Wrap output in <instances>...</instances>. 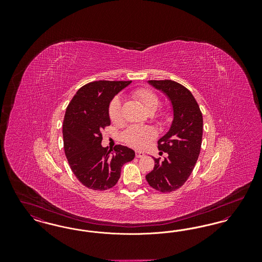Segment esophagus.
<instances>
[{"label": "esophagus", "instance_id": "34e87169", "mask_svg": "<svg viewBox=\"0 0 262 262\" xmlns=\"http://www.w3.org/2000/svg\"><path fill=\"white\" fill-rule=\"evenodd\" d=\"M136 156H137V158H141V157L144 156V152H142L140 150H137L136 151Z\"/></svg>", "mask_w": 262, "mask_h": 262}]
</instances>
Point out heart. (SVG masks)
Masks as SVG:
<instances>
[{"label":"heart","mask_w":262,"mask_h":262,"mask_svg":"<svg viewBox=\"0 0 262 262\" xmlns=\"http://www.w3.org/2000/svg\"><path fill=\"white\" fill-rule=\"evenodd\" d=\"M133 96L141 105L145 112L153 113L159 106L158 97L147 88L137 89L134 92ZM109 117L113 123H118L121 120V101L119 98H115L110 103ZM161 117H166V114L163 113ZM154 136L155 133L149 126H132L125 130L123 135V139L128 145L140 148L148 144Z\"/></svg>","instance_id":"heart-1"}]
</instances>
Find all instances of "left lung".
Instances as JSON below:
<instances>
[{"instance_id": "obj_1", "label": "left lung", "mask_w": 262, "mask_h": 262, "mask_svg": "<svg viewBox=\"0 0 262 262\" xmlns=\"http://www.w3.org/2000/svg\"><path fill=\"white\" fill-rule=\"evenodd\" d=\"M147 82L171 102L173 121L169 130L158 141V149L168 155L164 160L154 158L155 166L145 178L150 187L161 192H170L186 183L199 159L202 114L191 92L182 84L173 80Z\"/></svg>"}]
</instances>
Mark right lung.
I'll use <instances>...</instances> for the list:
<instances>
[{"mask_svg": "<svg viewBox=\"0 0 262 262\" xmlns=\"http://www.w3.org/2000/svg\"><path fill=\"white\" fill-rule=\"evenodd\" d=\"M132 81H93L79 88L67 107L62 137L64 154L77 180L94 190L114 187L121 169L136 153L124 145L103 147L102 130L110 125L113 98Z\"/></svg>", "mask_w": 262, "mask_h": 262, "instance_id": "add662e5", "label": "right lung"}]
</instances>
